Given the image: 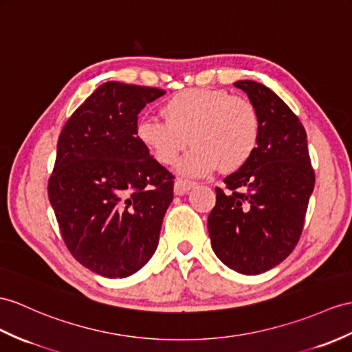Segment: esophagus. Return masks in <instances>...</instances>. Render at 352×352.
I'll return each instance as SVG.
<instances>
[{
    "label": "esophagus",
    "mask_w": 352,
    "mask_h": 352,
    "mask_svg": "<svg viewBox=\"0 0 352 352\" xmlns=\"http://www.w3.org/2000/svg\"><path fill=\"white\" fill-rule=\"evenodd\" d=\"M194 186H195L194 182L184 181V179H177V181L175 182V194L176 195H184L186 192H190Z\"/></svg>",
    "instance_id": "esophagus-1"
}]
</instances>
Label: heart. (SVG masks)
<instances>
[{
  "mask_svg": "<svg viewBox=\"0 0 352 352\" xmlns=\"http://www.w3.org/2000/svg\"><path fill=\"white\" fill-rule=\"evenodd\" d=\"M162 115L166 121H139L137 139L162 166L175 164L191 140L194 148L177 162V171L184 176H210L218 166L222 171H236L258 148V109L250 98L224 89L176 92L162 104Z\"/></svg>",
  "mask_w": 352,
  "mask_h": 352,
  "instance_id": "1",
  "label": "heart"
}]
</instances>
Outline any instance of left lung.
<instances>
[{"label":"left lung","instance_id":"8db88e82","mask_svg":"<svg viewBox=\"0 0 352 352\" xmlns=\"http://www.w3.org/2000/svg\"><path fill=\"white\" fill-rule=\"evenodd\" d=\"M261 118L252 158L217 186L208 218L212 250L243 275H260L293 252L302 236L315 173L306 131L284 101L264 85L239 80Z\"/></svg>","mask_w":352,"mask_h":352}]
</instances>
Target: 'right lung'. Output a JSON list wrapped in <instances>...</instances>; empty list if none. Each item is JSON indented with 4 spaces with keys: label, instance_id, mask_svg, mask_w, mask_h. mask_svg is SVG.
<instances>
[{
    "label": "right lung",
    "instance_id": "add662e5",
    "mask_svg": "<svg viewBox=\"0 0 352 352\" xmlns=\"http://www.w3.org/2000/svg\"><path fill=\"white\" fill-rule=\"evenodd\" d=\"M166 91L106 82L68 118L47 194L67 250L106 278H126L155 252L175 176L137 139V119Z\"/></svg>",
    "mask_w": 352,
    "mask_h": 352
}]
</instances>
